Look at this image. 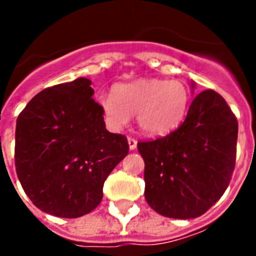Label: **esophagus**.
Listing matches in <instances>:
<instances>
[{
	"label": "esophagus",
	"mask_w": 256,
	"mask_h": 256,
	"mask_svg": "<svg viewBox=\"0 0 256 256\" xmlns=\"http://www.w3.org/2000/svg\"><path fill=\"white\" fill-rule=\"evenodd\" d=\"M128 148H130V150H134V148H136V138H132V136H128Z\"/></svg>",
	"instance_id": "obj_1"
}]
</instances>
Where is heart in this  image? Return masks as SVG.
<instances>
[{"mask_svg":"<svg viewBox=\"0 0 256 256\" xmlns=\"http://www.w3.org/2000/svg\"><path fill=\"white\" fill-rule=\"evenodd\" d=\"M100 106L112 128H124L136 114L138 128L148 136H164L178 128L190 108V92L182 81L138 78L120 84L112 94L100 96Z\"/></svg>","mask_w":256,"mask_h":256,"instance_id":"heart-1","label":"heart"}]
</instances>
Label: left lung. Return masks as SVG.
<instances>
[{"instance_id":"left-lung-1","label":"left lung","mask_w":256,"mask_h":256,"mask_svg":"<svg viewBox=\"0 0 256 256\" xmlns=\"http://www.w3.org/2000/svg\"><path fill=\"white\" fill-rule=\"evenodd\" d=\"M236 140L238 120L224 98L214 90L195 96L186 120L175 132L138 142L148 206L174 219L204 214L230 183Z\"/></svg>"}]
</instances>
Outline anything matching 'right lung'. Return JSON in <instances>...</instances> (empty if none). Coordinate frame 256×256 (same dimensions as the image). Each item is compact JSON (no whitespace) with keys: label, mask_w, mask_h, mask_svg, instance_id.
Segmentation results:
<instances>
[{"label":"right lung","mask_w":256,"mask_h":256,"mask_svg":"<svg viewBox=\"0 0 256 256\" xmlns=\"http://www.w3.org/2000/svg\"><path fill=\"white\" fill-rule=\"evenodd\" d=\"M88 78L52 86L17 118L16 171L26 195L54 216L78 218L102 200L104 183L128 156L126 136L106 130Z\"/></svg>","instance_id":"add662e5"}]
</instances>
